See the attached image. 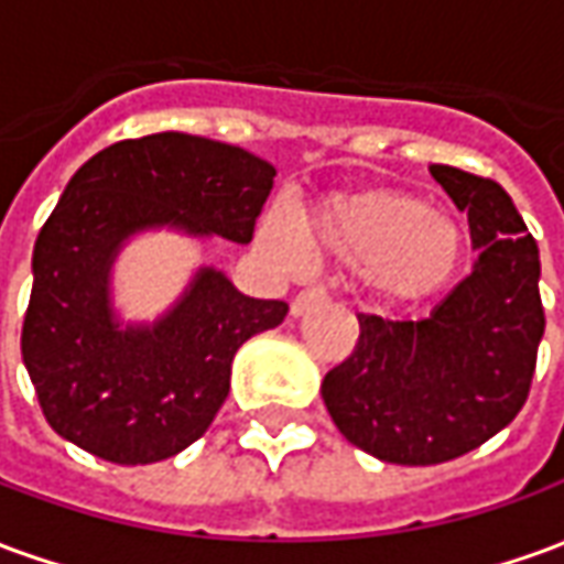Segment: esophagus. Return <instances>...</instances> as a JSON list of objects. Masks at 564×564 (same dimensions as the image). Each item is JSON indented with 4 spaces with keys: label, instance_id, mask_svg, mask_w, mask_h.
Returning a JSON list of instances; mask_svg holds the SVG:
<instances>
[{
    "label": "esophagus",
    "instance_id": "esophagus-1",
    "mask_svg": "<svg viewBox=\"0 0 564 564\" xmlns=\"http://www.w3.org/2000/svg\"><path fill=\"white\" fill-rule=\"evenodd\" d=\"M329 295H326V290H319V286H314V290H305V293H299L293 299V305H290V311H293V317H302L307 307L314 305H323Z\"/></svg>",
    "mask_w": 564,
    "mask_h": 564
}]
</instances>
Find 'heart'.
Returning a JSON list of instances; mask_svg holds the SVG:
<instances>
[{
	"label": "heart",
	"mask_w": 564,
	"mask_h": 564,
	"mask_svg": "<svg viewBox=\"0 0 564 564\" xmlns=\"http://www.w3.org/2000/svg\"><path fill=\"white\" fill-rule=\"evenodd\" d=\"M257 245L286 274H302L307 257L359 269L383 305H414L444 290L468 250L456 217L402 189H362L326 198L295 226L265 214Z\"/></svg>",
	"instance_id": "heart-1"
}]
</instances>
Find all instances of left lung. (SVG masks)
<instances>
[{"label": "left lung", "mask_w": 564, "mask_h": 564, "mask_svg": "<svg viewBox=\"0 0 564 564\" xmlns=\"http://www.w3.org/2000/svg\"><path fill=\"white\" fill-rule=\"evenodd\" d=\"M429 172L468 210L471 274L423 319L359 317L354 354L323 378V402L354 447L392 465L477 449L520 414L544 338L541 257L513 198L453 165Z\"/></svg>", "instance_id": "obj_1"}]
</instances>
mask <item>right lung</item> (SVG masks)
<instances>
[{
	"instance_id": "1",
	"label": "right lung",
	"mask_w": 564,
	"mask_h": 564,
	"mask_svg": "<svg viewBox=\"0 0 564 564\" xmlns=\"http://www.w3.org/2000/svg\"><path fill=\"white\" fill-rule=\"evenodd\" d=\"M274 174L250 150L186 132L117 141L72 174L35 238L20 338L56 435L117 465L169 459L205 435L238 347L290 307L198 265L169 311L127 323L115 262L135 235L160 229L250 245Z\"/></svg>"
}]
</instances>
